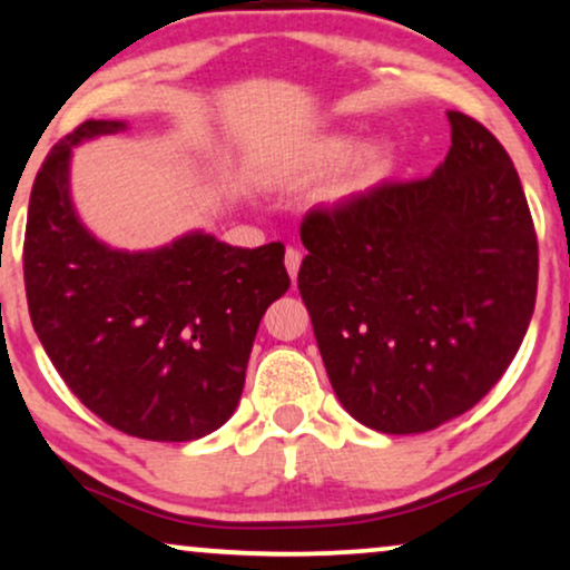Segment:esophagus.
Segmentation results:
<instances>
[{
  "label": "esophagus",
  "instance_id": "obj_1",
  "mask_svg": "<svg viewBox=\"0 0 570 570\" xmlns=\"http://www.w3.org/2000/svg\"><path fill=\"white\" fill-rule=\"evenodd\" d=\"M284 265H286V273H289V278H292V281L297 278L299 265H302V252H299V249H294V247H286Z\"/></svg>",
  "mask_w": 570,
  "mask_h": 570
}]
</instances>
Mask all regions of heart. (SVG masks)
<instances>
[{
    "mask_svg": "<svg viewBox=\"0 0 570 570\" xmlns=\"http://www.w3.org/2000/svg\"><path fill=\"white\" fill-rule=\"evenodd\" d=\"M352 136L344 131H331L323 134L318 139H313L305 147L297 149L292 157H286L278 165V178H309L318 176V173L334 168L336 163H342L352 149ZM386 147L381 141H363L357 144L355 153H352L344 163L342 178H338V191L347 194L355 191L360 186L371 184L373 178L381 176V170L386 168Z\"/></svg>",
    "mask_w": 570,
    "mask_h": 570,
    "instance_id": "obj_1",
    "label": "heart"
}]
</instances>
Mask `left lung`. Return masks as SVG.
<instances>
[{"label":"left lung","mask_w":570,"mask_h":570,"mask_svg":"<svg viewBox=\"0 0 570 570\" xmlns=\"http://www.w3.org/2000/svg\"><path fill=\"white\" fill-rule=\"evenodd\" d=\"M452 147L423 181L381 184L302 220L299 294L338 402L381 434L471 410L521 347L539 252L502 144L446 112Z\"/></svg>","instance_id":"obj_1"}]
</instances>
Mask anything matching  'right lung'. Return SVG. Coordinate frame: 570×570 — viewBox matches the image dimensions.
<instances>
[{
	"label": "right lung",
	"instance_id": "1",
	"mask_svg": "<svg viewBox=\"0 0 570 570\" xmlns=\"http://www.w3.org/2000/svg\"><path fill=\"white\" fill-rule=\"evenodd\" d=\"M86 120L55 144L28 202V313L70 392L124 434L191 442L239 405L265 309L289 289L284 244L244 249L186 232L155 249L97 239L70 197L78 144L126 131Z\"/></svg>",
	"mask_w": 570,
	"mask_h": 570
}]
</instances>
